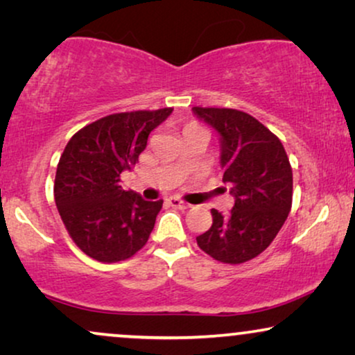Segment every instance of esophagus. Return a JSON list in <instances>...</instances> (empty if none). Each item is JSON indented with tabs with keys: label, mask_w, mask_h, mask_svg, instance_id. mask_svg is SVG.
Instances as JSON below:
<instances>
[{
	"label": "esophagus",
	"mask_w": 355,
	"mask_h": 355,
	"mask_svg": "<svg viewBox=\"0 0 355 355\" xmlns=\"http://www.w3.org/2000/svg\"><path fill=\"white\" fill-rule=\"evenodd\" d=\"M168 203L173 208H179V210H187V208H191V203L184 202V200H181V198H178V197L168 198Z\"/></svg>",
	"instance_id": "esophagus-1"
}]
</instances>
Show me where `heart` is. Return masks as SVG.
<instances>
[{
  "label": "heart",
  "mask_w": 355,
  "mask_h": 355,
  "mask_svg": "<svg viewBox=\"0 0 355 355\" xmlns=\"http://www.w3.org/2000/svg\"><path fill=\"white\" fill-rule=\"evenodd\" d=\"M192 125H197V124H189V125H187V128H192Z\"/></svg>",
  "instance_id": "b5f03b06"
}]
</instances>
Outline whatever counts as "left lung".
<instances>
[{
  "mask_svg": "<svg viewBox=\"0 0 355 355\" xmlns=\"http://www.w3.org/2000/svg\"><path fill=\"white\" fill-rule=\"evenodd\" d=\"M192 110L220 132L223 182L236 197L226 216L213 208V225L197 244L221 263H244L283 227L293 205V168L281 140L254 116L232 108Z\"/></svg>",
  "mask_w": 355,
  "mask_h": 355,
  "instance_id": "left-lung-1",
  "label": "left lung"
}]
</instances>
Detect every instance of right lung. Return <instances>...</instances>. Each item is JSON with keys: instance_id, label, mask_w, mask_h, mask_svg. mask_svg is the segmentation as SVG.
I'll return each mask as SVG.
<instances>
[{"instance_id": "obj_1", "label": "right lung", "mask_w": 355, "mask_h": 355, "mask_svg": "<svg viewBox=\"0 0 355 355\" xmlns=\"http://www.w3.org/2000/svg\"><path fill=\"white\" fill-rule=\"evenodd\" d=\"M173 108L108 114L72 135L58 163L55 202L67 234L101 263L134 257L147 244L163 200L125 192L121 173L132 169L148 135Z\"/></svg>"}]
</instances>
